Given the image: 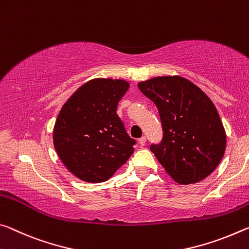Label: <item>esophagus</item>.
Here are the masks:
<instances>
[{
  "label": "esophagus",
  "instance_id": "1",
  "mask_svg": "<svg viewBox=\"0 0 249 249\" xmlns=\"http://www.w3.org/2000/svg\"><path fill=\"white\" fill-rule=\"evenodd\" d=\"M139 144H140L141 146H144V145L146 144V137H145V136L141 137V139L139 140Z\"/></svg>",
  "mask_w": 249,
  "mask_h": 249
}]
</instances>
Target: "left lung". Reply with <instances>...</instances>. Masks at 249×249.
<instances>
[{"label":"left lung","instance_id":"obj_1","mask_svg":"<svg viewBox=\"0 0 249 249\" xmlns=\"http://www.w3.org/2000/svg\"><path fill=\"white\" fill-rule=\"evenodd\" d=\"M139 89L159 109L163 139L149 149L165 171L185 185L212 174L224 156L226 134L210 97L180 76L152 78Z\"/></svg>","mask_w":249,"mask_h":249}]
</instances>
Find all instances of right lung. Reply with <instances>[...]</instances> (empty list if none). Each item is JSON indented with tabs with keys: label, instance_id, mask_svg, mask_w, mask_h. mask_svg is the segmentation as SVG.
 I'll use <instances>...</instances> for the list:
<instances>
[{
	"label": "right lung",
	"instance_id": "add662e5",
	"mask_svg": "<svg viewBox=\"0 0 249 249\" xmlns=\"http://www.w3.org/2000/svg\"><path fill=\"white\" fill-rule=\"evenodd\" d=\"M127 82L95 78L81 86L63 105L54 126V147L66 168L89 183H102L114 175L134 152L116 114Z\"/></svg>",
	"mask_w": 249,
	"mask_h": 249
}]
</instances>
